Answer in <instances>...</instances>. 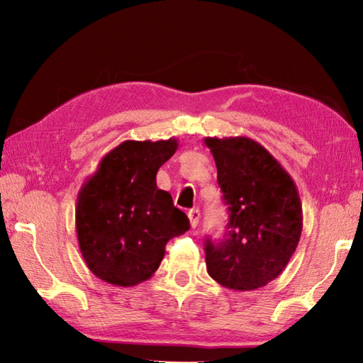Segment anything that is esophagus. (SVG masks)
I'll return each instance as SVG.
<instances>
[{"mask_svg":"<svg viewBox=\"0 0 363 363\" xmlns=\"http://www.w3.org/2000/svg\"><path fill=\"white\" fill-rule=\"evenodd\" d=\"M189 220H190V226L191 228H196L198 226V223H199V217H201V213H199V211L198 209H191V211H189Z\"/></svg>","mask_w":363,"mask_h":363,"instance_id":"34e87169","label":"esophagus"}]
</instances>
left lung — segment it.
I'll list each match as a JSON object with an SVG mask.
<instances>
[{
    "label": "left lung",
    "mask_w": 363,
    "mask_h": 363,
    "mask_svg": "<svg viewBox=\"0 0 363 363\" xmlns=\"http://www.w3.org/2000/svg\"><path fill=\"white\" fill-rule=\"evenodd\" d=\"M228 206V230L206 238L207 273L230 290L250 291L287 267L303 230V207L291 176L250 137H206Z\"/></svg>",
    "instance_id": "8db88e82"
}]
</instances>
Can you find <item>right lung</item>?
<instances>
[{
  "mask_svg": "<svg viewBox=\"0 0 363 363\" xmlns=\"http://www.w3.org/2000/svg\"><path fill=\"white\" fill-rule=\"evenodd\" d=\"M177 150L168 140H125L99 160L76 203V233L89 269L118 287L156 273L169 238L189 230L187 215L157 189L159 168Z\"/></svg>",
  "mask_w": 363,
  "mask_h": 363,
  "instance_id": "1",
  "label": "right lung"
}]
</instances>
